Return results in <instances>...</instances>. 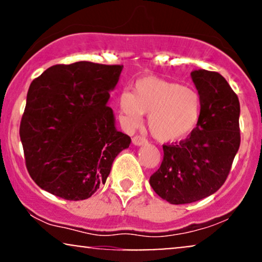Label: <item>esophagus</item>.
<instances>
[{"instance_id":"34e87169","label":"esophagus","mask_w":262,"mask_h":262,"mask_svg":"<svg viewBox=\"0 0 262 262\" xmlns=\"http://www.w3.org/2000/svg\"><path fill=\"white\" fill-rule=\"evenodd\" d=\"M132 141H133L134 145L140 146V145H144V144L146 143V139H145V138L140 137V135H135L133 139H132Z\"/></svg>"}]
</instances>
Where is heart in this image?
Masks as SVG:
<instances>
[{
	"mask_svg": "<svg viewBox=\"0 0 262 262\" xmlns=\"http://www.w3.org/2000/svg\"><path fill=\"white\" fill-rule=\"evenodd\" d=\"M119 112L128 127H137L141 114H149L148 127L159 141L172 143L188 137L201 117V97L194 90L160 77L138 80L134 92L118 98Z\"/></svg>",
	"mask_w": 262,
	"mask_h": 262,
	"instance_id": "b5f03b06",
	"label": "heart"
}]
</instances>
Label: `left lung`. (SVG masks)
<instances>
[{"instance_id": "obj_1", "label": "left lung", "mask_w": 262, "mask_h": 262, "mask_svg": "<svg viewBox=\"0 0 262 262\" xmlns=\"http://www.w3.org/2000/svg\"><path fill=\"white\" fill-rule=\"evenodd\" d=\"M191 77L202 104L200 121L185 140L162 145L164 159L149 181L171 204L196 202L217 192L240 146V103L229 83L203 69Z\"/></svg>"}]
</instances>
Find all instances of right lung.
I'll return each mask as SVG.
<instances>
[{"label": "right lung", "instance_id": "add662e5", "mask_svg": "<svg viewBox=\"0 0 262 262\" xmlns=\"http://www.w3.org/2000/svg\"><path fill=\"white\" fill-rule=\"evenodd\" d=\"M122 69L77 61L54 65L33 80L19 135L27 170L44 191L68 201L91 197L129 146L107 106Z\"/></svg>", "mask_w": 262, "mask_h": 262}]
</instances>
